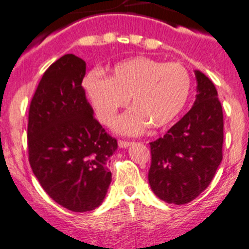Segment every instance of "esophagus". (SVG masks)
Wrapping results in <instances>:
<instances>
[{"label":"esophagus","instance_id":"1","mask_svg":"<svg viewBox=\"0 0 249 249\" xmlns=\"http://www.w3.org/2000/svg\"><path fill=\"white\" fill-rule=\"evenodd\" d=\"M132 142H130V141H124V140H119L118 141V145H119V147L122 148H125V147H129L130 145H131Z\"/></svg>","mask_w":249,"mask_h":249}]
</instances>
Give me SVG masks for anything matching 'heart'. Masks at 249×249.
<instances>
[{"mask_svg": "<svg viewBox=\"0 0 249 249\" xmlns=\"http://www.w3.org/2000/svg\"><path fill=\"white\" fill-rule=\"evenodd\" d=\"M86 89L103 124H110L130 98L134 109L118 120L115 129L138 135L148 124L162 129L177 119L189 97L190 76L179 62L140 56L115 65L108 78L89 75Z\"/></svg>", "mask_w": 249, "mask_h": 249, "instance_id": "b5f03b06", "label": "heart"}]
</instances>
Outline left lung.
Here are the masks:
<instances>
[{
	"label": "left lung",
	"mask_w": 249,
	"mask_h": 249,
	"mask_svg": "<svg viewBox=\"0 0 249 249\" xmlns=\"http://www.w3.org/2000/svg\"><path fill=\"white\" fill-rule=\"evenodd\" d=\"M194 106L163 138L150 142L148 183L161 200L183 205L213 180L222 161L224 114L213 83L195 71Z\"/></svg>",
	"instance_id": "1"
}]
</instances>
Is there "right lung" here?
I'll return each mask as SVG.
<instances>
[{"mask_svg":"<svg viewBox=\"0 0 249 249\" xmlns=\"http://www.w3.org/2000/svg\"><path fill=\"white\" fill-rule=\"evenodd\" d=\"M86 62L66 54L44 72L29 107L28 155L46 194L75 213L98 208L111 182L118 148L93 115L82 80Z\"/></svg>","mask_w":249,"mask_h":249,"instance_id":"obj_1","label":"right lung"}]
</instances>
